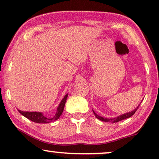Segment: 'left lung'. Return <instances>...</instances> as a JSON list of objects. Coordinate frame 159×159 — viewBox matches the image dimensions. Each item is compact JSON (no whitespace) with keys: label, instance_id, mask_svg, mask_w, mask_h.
Returning <instances> with one entry per match:
<instances>
[{"label":"left lung","instance_id":"obj_1","mask_svg":"<svg viewBox=\"0 0 159 159\" xmlns=\"http://www.w3.org/2000/svg\"><path fill=\"white\" fill-rule=\"evenodd\" d=\"M140 103H141V102H140ZM140 104H139L138 107L134 108V109L133 111H132L128 112V113H125V114H121V115H120V116L115 117V118H105V117H102L101 116H99V115H98L93 110V114H95V117H96L97 119H98L99 120H101L102 121H108V122L116 123V122H119V121L123 120V119H127V118H129V117H131L132 115H133L134 113L136 112V111L138 110L139 106H140Z\"/></svg>","mask_w":159,"mask_h":159}]
</instances>
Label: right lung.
I'll list each match as a JSON object with an SVG mask.
<instances>
[{
	"label": "right lung",
	"instance_id": "add662e5",
	"mask_svg": "<svg viewBox=\"0 0 159 159\" xmlns=\"http://www.w3.org/2000/svg\"><path fill=\"white\" fill-rule=\"evenodd\" d=\"M68 97V94L65 95L64 98L61 100L59 105L57 107L56 111L55 114H51L50 116H45L43 114L42 112H37V111H23L19 110V112L20 113L21 115L27 118L30 120L35 123H40V124H45V123H50L52 121L57 120V119L61 116L62 114L63 111H64L65 103H66V101Z\"/></svg>",
	"mask_w": 159,
	"mask_h": 159
}]
</instances>
